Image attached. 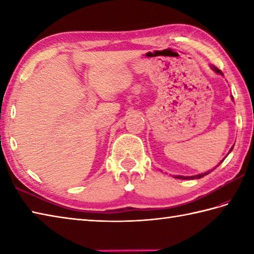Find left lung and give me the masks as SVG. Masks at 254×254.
Masks as SVG:
<instances>
[{"label":"left lung","instance_id":"1","mask_svg":"<svg viewBox=\"0 0 254 254\" xmlns=\"http://www.w3.org/2000/svg\"><path fill=\"white\" fill-rule=\"evenodd\" d=\"M210 68H212L215 73H217V74H219V75H223V76H224L223 72L220 71V69H218L217 67H215L214 65H210ZM231 99H234V98H233V96H231ZM233 148H234V146L230 148L229 153L231 152V150H233ZM229 153H228V154H229ZM225 158H226V157H225ZM225 158H224V159H225ZM224 159H223V160H224ZM223 160H222V161H223ZM222 161H220V163H222ZM220 163H219V164H220ZM219 164H218V165H219ZM218 165H217V166H218ZM215 168H216V167H215ZM215 168L210 169V170H208V171H205V172H203V174L195 175V176H174V177L176 178V179H182V180H194V179H199V178H203L204 176H206V175L210 174V172H212Z\"/></svg>","mask_w":254,"mask_h":254}]
</instances>
